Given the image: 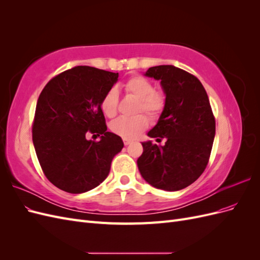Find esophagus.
I'll use <instances>...</instances> for the list:
<instances>
[{
	"instance_id": "obj_1",
	"label": "esophagus",
	"mask_w": 260,
	"mask_h": 260,
	"mask_svg": "<svg viewBox=\"0 0 260 260\" xmlns=\"http://www.w3.org/2000/svg\"><path fill=\"white\" fill-rule=\"evenodd\" d=\"M132 143V141L131 140H128V139H123V144L127 146V145H129V144H131Z\"/></svg>"
}]
</instances>
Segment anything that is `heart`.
<instances>
[{"label": "heart", "mask_w": 260, "mask_h": 260, "mask_svg": "<svg viewBox=\"0 0 260 260\" xmlns=\"http://www.w3.org/2000/svg\"><path fill=\"white\" fill-rule=\"evenodd\" d=\"M124 91L139 100L136 113H145L152 119H157L164 112L166 101L162 94L156 92L155 85L142 76H133L123 85ZM102 112L105 116L113 118L118 111V92L109 89L101 101ZM148 119L144 115L132 118L121 117L111 123V130L122 139L133 140L139 138L147 128Z\"/></svg>", "instance_id": "b5f03b06"}]
</instances>
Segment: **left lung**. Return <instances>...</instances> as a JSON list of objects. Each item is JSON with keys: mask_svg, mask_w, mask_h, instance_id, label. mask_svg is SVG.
<instances>
[{"mask_svg": "<svg viewBox=\"0 0 260 260\" xmlns=\"http://www.w3.org/2000/svg\"><path fill=\"white\" fill-rule=\"evenodd\" d=\"M144 76L160 81L166 96L164 112L147 136L166 143L142 142L138 168L156 188L182 190L205 170L214 143L216 121L208 95L198 78L176 66L151 67Z\"/></svg>", "mask_w": 260, "mask_h": 260, "instance_id": "left-lung-1", "label": "left lung"}]
</instances>
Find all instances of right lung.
<instances>
[{"label": "right lung", "mask_w": 260, "mask_h": 260, "mask_svg": "<svg viewBox=\"0 0 260 260\" xmlns=\"http://www.w3.org/2000/svg\"><path fill=\"white\" fill-rule=\"evenodd\" d=\"M118 81V73L76 66L57 75L38 99L32 141L45 177L60 190L80 194L107 178L123 142L108 132L101 108L104 94ZM101 136L99 143L85 137Z\"/></svg>", "instance_id": "obj_1"}]
</instances>
